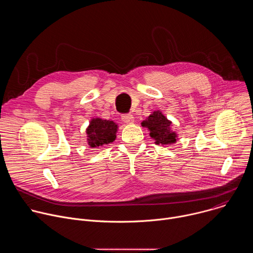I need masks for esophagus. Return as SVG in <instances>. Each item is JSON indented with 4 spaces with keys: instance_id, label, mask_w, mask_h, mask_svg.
Listing matches in <instances>:
<instances>
[{
    "instance_id": "esophagus-1",
    "label": "esophagus",
    "mask_w": 253,
    "mask_h": 253,
    "mask_svg": "<svg viewBox=\"0 0 253 253\" xmlns=\"http://www.w3.org/2000/svg\"><path fill=\"white\" fill-rule=\"evenodd\" d=\"M121 119L125 123H133L134 122V116L132 114H124L121 116Z\"/></svg>"
}]
</instances>
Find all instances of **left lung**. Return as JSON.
<instances>
[{
    "label": "left lung",
    "instance_id": "obj_1",
    "mask_svg": "<svg viewBox=\"0 0 253 253\" xmlns=\"http://www.w3.org/2000/svg\"><path fill=\"white\" fill-rule=\"evenodd\" d=\"M143 127H146L150 131V136L155 140L156 144L169 145L176 142V133L171 131V121H169L160 111H154L148 118L143 121Z\"/></svg>",
    "mask_w": 253,
    "mask_h": 253
}]
</instances>
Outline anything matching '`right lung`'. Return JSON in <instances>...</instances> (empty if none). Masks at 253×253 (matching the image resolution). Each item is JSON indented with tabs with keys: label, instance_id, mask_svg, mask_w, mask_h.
I'll list each match as a JSON object with an SVG mask.
<instances>
[{
	"label": "right lung",
	"instance_id": "1",
	"mask_svg": "<svg viewBox=\"0 0 253 253\" xmlns=\"http://www.w3.org/2000/svg\"><path fill=\"white\" fill-rule=\"evenodd\" d=\"M117 129L118 126L113 121L100 118L92 119L86 130L89 146L91 148H97L112 143L116 139Z\"/></svg>",
	"mask_w": 253,
	"mask_h": 253
}]
</instances>
